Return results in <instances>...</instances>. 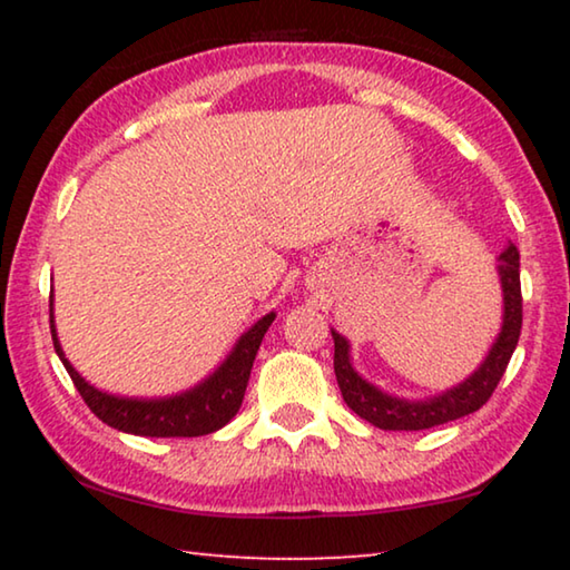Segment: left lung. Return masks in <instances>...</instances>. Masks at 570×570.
<instances>
[{
  "label": "left lung",
  "mask_w": 570,
  "mask_h": 570,
  "mask_svg": "<svg viewBox=\"0 0 570 570\" xmlns=\"http://www.w3.org/2000/svg\"><path fill=\"white\" fill-rule=\"evenodd\" d=\"M498 276L500 292H503V324L495 342L490 344L485 360L470 377L462 380L455 387L424 400H404L397 394L380 390L377 384L366 382L352 364V344L346 336L332 330L334 336V374L340 382L342 397L346 407L354 410L362 420H366L380 430H428L438 424L465 417L478 412L482 404L495 392L505 366L513 356L523 324V298H520V254L513 244H508L498 256Z\"/></svg>",
  "instance_id": "1"
}]
</instances>
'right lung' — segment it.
Segmentation results:
<instances>
[{
  "mask_svg": "<svg viewBox=\"0 0 570 570\" xmlns=\"http://www.w3.org/2000/svg\"><path fill=\"white\" fill-rule=\"evenodd\" d=\"M274 320V312L262 316L250 330L238 336L226 360L193 387L178 394H166V397H122V394H110L95 387L67 360L55 330V298L50 296V330L55 352L65 364L67 374L72 377L77 392L82 394L88 407L105 424L140 438H200L210 435V432L220 430L234 420L240 402H244L256 352Z\"/></svg>",
  "mask_w": 570,
  "mask_h": 570,
  "instance_id": "1",
  "label": "right lung"
}]
</instances>
